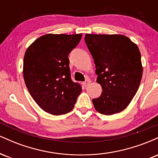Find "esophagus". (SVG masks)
Returning <instances> with one entry per match:
<instances>
[{
  "mask_svg": "<svg viewBox=\"0 0 158 158\" xmlns=\"http://www.w3.org/2000/svg\"><path fill=\"white\" fill-rule=\"evenodd\" d=\"M90 79H86V80H85V81H84V83H83V84H84L85 87H87L88 85L90 84Z\"/></svg>",
  "mask_w": 158,
  "mask_h": 158,
  "instance_id": "1",
  "label": "esophagus"
}]
</instances>
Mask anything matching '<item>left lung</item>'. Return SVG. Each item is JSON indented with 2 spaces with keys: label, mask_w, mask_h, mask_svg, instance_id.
Segmentation results:
<instances>
[{
  "label": "left lung",
  "mask_w": 158,
  "mask_h": 158,
  "mask_svg": "<svg viewBox=\"0 0 158 158\" xmlns=\"http://www.w3.org/2000/svg\"><path fill=\"white\" fill-rule=\"evenodd\" d=\"M85 41L96 67L101 96L94 99L95 109L105 115L123 110L137 93L143 76L138 47L119 34H86Z\"/></svg>",
  "instance_id": "1"
}]
</instances>
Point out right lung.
Returning <instances> with one entry per match:
<instances>
[{
  "label": "right lung",
  "mask_w": 158,
  "mask_h": 158,
  "mask_svg": "<svg viewBox=\"0 0 158 158\" xmlns=\"http://www.w3.org/2000/svg\"><path fill=\"white\" fill-rule=\"evenodd\" d=\"M81 34H46L29 46L23 74L30 95L41 109L61 115L73 108L81 87L70 78L68 55Z\"/></svg>",
  "instance_id": "1"
}]
</instances>
